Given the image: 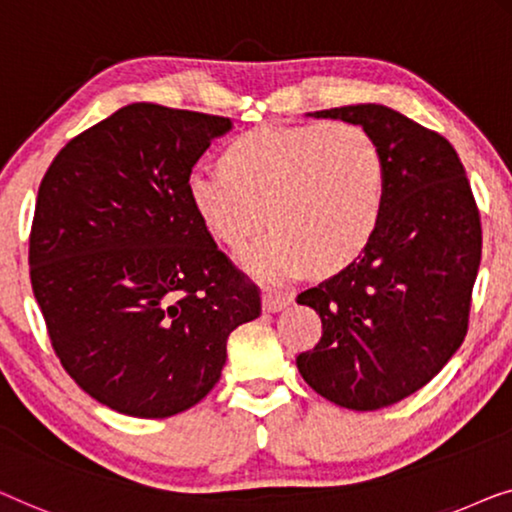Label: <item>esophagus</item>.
Returning <instances> with one entry per match:
<instances>
[{
    "instance_id": "esophagus-1",
    "label": "esophagus",
    "mask_w": 512,
    "mask_h": 512,
    "mask_svg": "<svg viewBox=\"0 0 512 512\" xmlns=\"http://www.w3.org/2000/svg\"><path fill=\"white\" fill-rule=\"evenodd\" d=\"M287 301H290V297L283 292H276V290H266L262 294V306L266 313H278L280 308L287 306Z\"/></svg>"
}]
</instances>
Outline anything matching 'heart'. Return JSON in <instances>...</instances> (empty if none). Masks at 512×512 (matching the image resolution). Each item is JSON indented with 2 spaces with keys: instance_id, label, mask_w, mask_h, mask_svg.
Here are the masks:
<instances>
[{
  "instance_id": "heart-1",
  "label": "heart",
  "mask_w": 512,
  "mask_h": 512,
  "mask_svg": "<svg viewBox=\"0 0 512 512\" xmlns=\"http://www.w3.org/2000/svg\"><path fill=\"white\" fill-rule=\"evenodd\" d=\"M218 171L194 169L187 197L211 236L241 248L253 276L278 280L338 271L362 255L383 220L387 164L378 141L350 122L276 127L234 136Z\"/></svg>"
}]
</instances>
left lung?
Wrapping results in <instances>:
<instances>
[{
	"mask_svg": "<svg viewBox=\"0 0 512 512\" xmlns=\"http://www.w3.org/2000/svg\"><path fill=\"white\" fill-rule=\"evenodd\" d=\"M311 118L359 125L387 164L383 220L355 262L297 297L322 338L297 369L320 397L352 410L392 406L450 362L469 331L482 253L480 213L448 139L380 104Z\"/></svg>",
	"mask_w": 512,
	"mask_h": 512,
	"instance_id": "8db88e82",
	"label": "left lung"
}]
</instances>
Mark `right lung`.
<instances>
[{
	"mask_svg": "<svg viewBox=\"0 0 512 512\" xmlns=\"http://www.w3.org/2000/svg\"><path fill=\"white\" fill-rule=\"evenodd\" d=\"M229 129L220 115L122 106L39 185L34 297L64 371L118 413L192 408L220 380L229 334L262 313L187 197L192 167Z\"/></svg>",
	"mask_w": 512,
	"mask_h": 512,
	"instance_id": "right-lung-1",
	"label": "right lung"
}]
</instances>
